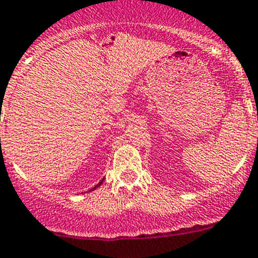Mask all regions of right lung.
Returning a JSON list of instances; mask_svg holds the SVG:
<instances>
[{
	"label": "right lung",
	"mask_w": 258,
	"mask_h": 258,
	"mask_svg": "<svg viewBox=\"0 0 258 258\" xmlns=\"http://www.w3.org/2000/svg\"><path fill=\"white\" fill-rule=\"evenodd\" d=\"M103 180H105V179H102V180H101V181H100V183L97 184V185H94V186H93V188H92V189H91V192H92V190H94V189H97V188H98V186H100V185H101V184H102V183H103Z\"/></svg>",
	"instance_id": "1"
}]
</instances>
